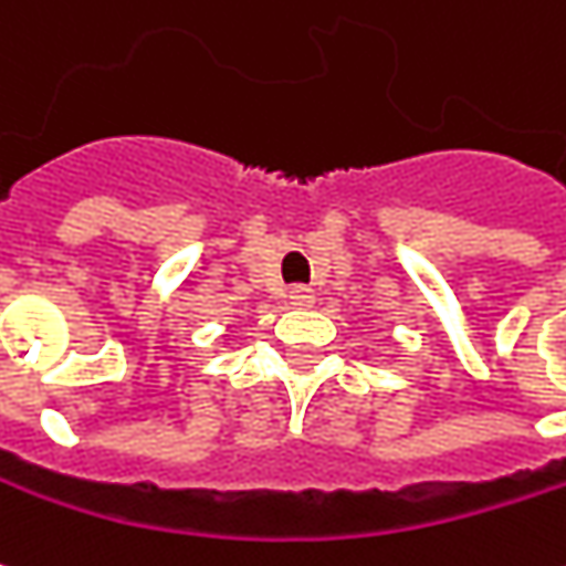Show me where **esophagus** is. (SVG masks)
<instances>
[{
	"label": "esophagus",
	"instance_id": "1",
	"mask_svg": "<svg viewBox=\"0 0 566 566\" xmlns=\"http://www.w3.org/2000/svg\"><path fill=\"white\" fill-rule=\"evenodd\" d=\"M287 303L296 306V310H310L312 303H315V294H312V287H303V284H296L287 291Z\"/></svg>",
	"mask_w": 566,
	"mask_h": 566
}]
</instances>
